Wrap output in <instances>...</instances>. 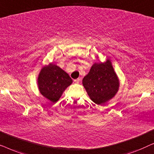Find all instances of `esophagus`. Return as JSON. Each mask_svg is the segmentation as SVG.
Segmentation results:
<instances>
[{"label":"esophagus","instance_id":"1","mask_svg":"<svg viewBox=\"0 0 154 154\" xmlns=\"http://www.w3.org/2000/svg\"><path fill=\"white\" fill-rule=\"evenodd\" d=\"M80 81H81V79H77L74 80V83L76 84H79L80 83Z\"/></svg>","mask_w":154,"mask_h":154}]
</instances>
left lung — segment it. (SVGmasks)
<instances>
[{"instance_id": "left-lung-1", "label": "left lung", "mask_w": 154, "mask_h": 154, "mask_svg": "<svg viewBox=\"0 0 154 154\" xmlns=\"http://www.w3.org/2000/svg\"><path fill=\"white\" fill-rule=\"evenodd\" d=\"M83 85L94 103L104 104L119 91L120 81L109 59L105 62H95L83 78Z\"/></svg>"}]
</instances>
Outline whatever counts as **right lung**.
<instances>
[{"label":"right lung","instance_id":"obj_1","mask_svg":"<svg viewBox=\"0 0 154 154\" xmlns=\"http://www.w3.org/2000/svg\"><path fill=\"white\" fill-rule=\"evenodd\" d=\"M72 83L68 73L52 62L41 69L37 79L39 92L53 103L60 100L64 90Z\"/></svg>","mask_w":154,"mask_h":154}]
</instances>
